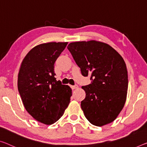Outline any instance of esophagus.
I'll use <instances>...</instances> for the list:
<instances>
[{
  "label": "esophagus",
  "mask_w": 147,
  "mask_h": 147,
  "mask_svg": "<svg viewBox=\"0 0 147 147\" xmlns=\"http://www.w3.org/2000/svg\"><path fill=\"white\" fill-rule=\"evenodd\" d=\"M71 89H77V88L78 87V86L77 85H71Z\"/></svg>",
  "instance_id": "esophagus-1"
}]
</instances>
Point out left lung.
I'll use <instances>...</instances> for the list:
<instances>
[{"mask_svg": "<svg viewBox=\"0 0 147 147\" xmlns=\"http://www.w3.org/2000/svg\"><path fill=\"white\" fill-rule=\"evenodd\" d=\"M82 76H91L90 84L82 86L86 93L81 109L92 125L112 122L126 100L128 76L125 63L112 47L96 40L71 42L67 46Z\"/></svg>", "mask_w": 147, "mask_h": 147, "instance_id": "obj_1", "label": "left lung"}]
</instances>
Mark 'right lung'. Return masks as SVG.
Listing matches in <instances>:
<instances>
[{"label":"right lung","mask_w":147,"mask_h":147,"mask_svg":"<svg viewBox=\"0 0 147 147\" xmlns=\"http://www.w3.org/2000/svg\"><path fill=\"white\" fill-rule=\"evenodd\" d=\"M67 42H48L29 52L20 67L18 89L27 111L39 122L57 121L70 102L71 89L56 80L55 63Z\"/></svg>","instance_id":"add662e5"}]
</instances>
